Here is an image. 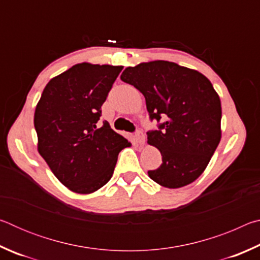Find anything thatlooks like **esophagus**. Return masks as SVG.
<instances>
[{
    "instance_id": "esophagus-1",
    "label": "esophagus",
    "mask_w": 260,
    "mask_h": 260,
    "mask_svg": "<svg viewBox=\"0 0 260 260\" xmlns=\"http://www.w3.org/2000/svg\"><path fill=\"white\" fill-rule=\"evenodd\" d=\"M135 136H136V140H138V142L141 144V146H143L144 142H146V135H144L143 132L138 131L135 133Z\"/></svg>"
}]
</instances>
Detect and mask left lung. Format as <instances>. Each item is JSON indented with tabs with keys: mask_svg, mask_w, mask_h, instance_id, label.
Returning a JSON list of instances; mask_svg holds the SVG:
<instances>
[{
	"mask_svg": "<svg viewBox=\"0 0 260 260\" xmlns=\"http://www.w3.org/2000/svg\"><path fill=\"white\" fill-rule=\"evenodd\" d=\"M120 79L144 95L150 120L158 121V129L147 135L162 162L148 171L149 177L166 188L195 181L221 139V103L212 83L199 71L167 60L126 68Z\"/></svg>",
	"mask_w": 260,
	"mask_h": 260,
	"instance_id": "left-lung-1",
	"label": "left lung"
}]
</instances>
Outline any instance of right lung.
Masks as SVG:
<instances>
[{
	"label": "right lung",
	"instance_id": "1",
	"mask_svg": "<svg viewBox=\"0 0 260 260\" xmlns=\"http://www.w3.org/2000/svg\"><path fill=\"white\" fill-rule=\"evenodd\" d=\"M122 67L81 63L47 83L34 113L38 150L56 178L78 193L103 187L113 174L119 152L131 143L99 127L102 110Z\"/></svg>",
	"mask_w": 260,
	"mask_h": 260
}]
</instances>
